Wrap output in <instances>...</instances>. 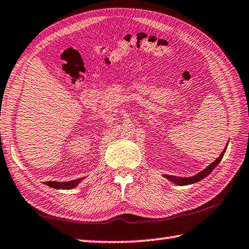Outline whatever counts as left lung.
<instances>
[{
  "label": "left lung",
  "mask_w": 249,
  "mask_h": 249,
  "mask_svg": "<svg viewBox=\"0 0 249 249\" xmlns=\"http://www.w3.org/2000/svg\"><path fill=\"white\" fill-rule=\"evenodd\" d=\"M226 149L227 148H225V150L222 151V153L219 155V158L216 160H213V162L211 165H209L207 168L202 170L201 173H198L197 175H196V176L190 177V178H181V177H175V176H165V177H166L167 179H169L170 181H173L175 183L179 184V186H187V184L196 183V182L199 181V180H202V179H204L205 177H207L208 175L211 174L213 169H215V167L219 164V162H220V160H222L223 154H225V152H226Z\"/></svg>",
  "instance_id": "8db88e82"
}]
</instances>
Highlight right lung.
<instances>
[{
	"label": "right lung",
	"mask_w": 249,
	"mask_h": 249,
	"mask_svg": "<svg viewBox=\"0 0 249 249\" xmlns=\"http://www.w3.org/2000/svg\"><path fill=\"white\" fill-rule=\"evenodd\" d=\"M84 178H80V179H75V180H71V181H66V182H57V181H46L44 182L48 187L55 188V189H62V190H70L76 187L82 180Z\"/></svg>",
	"instance_id": "obj_1"
}]
</instances>
